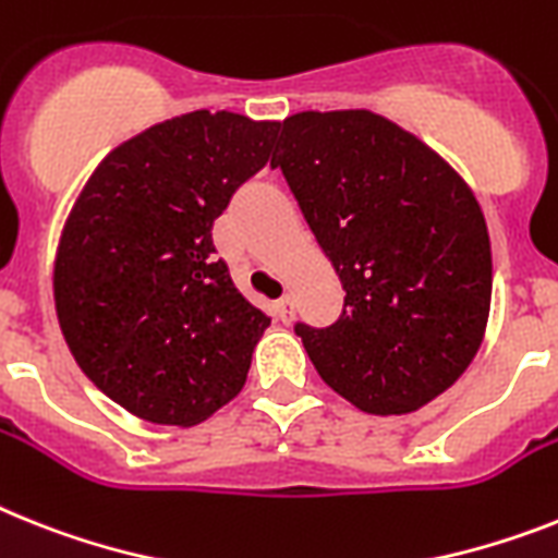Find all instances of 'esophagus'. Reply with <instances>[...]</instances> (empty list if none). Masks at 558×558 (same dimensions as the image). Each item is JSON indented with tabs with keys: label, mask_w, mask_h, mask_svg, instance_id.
<instances>
[{
	"label": "esophagus",
	"mask_w": 558,
	"mask_h": 558,
	"mask_svg": "<svg viewBox=\"0 0 558 558\" xmlns=\"http://www.w3.org/2000/svg\"><path fill=\"white\" fill-rule=\"evenodd\" d=\"M275 308H278V317L283 323H289L294 317V303H292V298H289V294H283V298L275 303Z\"/></svg>",
	"instance_id": "1"
}]
</instances>
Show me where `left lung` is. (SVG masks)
I'll list each match as a JSON object with an SVG mask.
<instances>
[{
  "label": "left lung",
  "instance_id": "8db88e82",
  "mask_svg": "<svg viewBox=\"0 0 558 558\" xmlns=\"http://www.w3.org/2000/svg\"><path fill=\"white\" fill-rule=\"evenodd\" d=\"M345 289L326 329L294 323L317 374L368 414L460 380L490 308L485 215L416 135L368 110L298 112L271 156Z\"/></svg>",
  "mask_w": 558,
  "mask_h": 558
}]
</instances>
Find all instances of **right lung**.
Returning <instances> with one entry per match:
<instances>
[{
    "label": "right lung",
    "mask_w": 558,
    "mask_h": 558,
    "mask_svg": "<svg viewBox=\"0 0 558 558\" xmlns=\"http://www.w3.org/2000/svg\"><path fill=\"white\" fill-rule=\"evenodd\" d=\"M278 121L195 110L98 163L64 223L53 294L78 368L158 425H195L246 383L269 315L215 257L213 223L269 161Z\"/></svg>",
    "instance_id": "1"
}]
</instances>
